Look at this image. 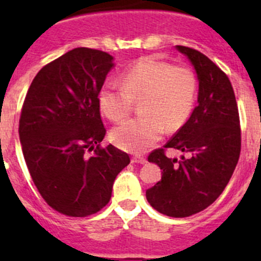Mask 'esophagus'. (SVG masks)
Listing matches in <instances>:
<instances>
[{
  "mask_svg": "<svg viewBox=\"0 0 261 261\" xmlns=\"http://www.w3.org/2000/svg\"><path fill=\"white\" fill-rule=\"evenodd\" d=\"M131 163H134V164H145L146 159L141 156H134L133 159H131Z\"/></svg>",
  "mask_w": 261,
  "mask_h": 261,
  "instance_id": "34e87169",
  "label": "esophagus"
}]
</instances>
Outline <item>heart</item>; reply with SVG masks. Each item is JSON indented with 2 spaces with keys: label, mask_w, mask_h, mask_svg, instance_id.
Returning a JSON list of instances; mask_svg holds the SVG:
<instances>
[{
  "label": "heart",
  "mask_w": 261,
  "mask_h": 261,
  "mask_svg": "<svg viewBox=\"0 0 261 261\" xmlns=\"http://www.w3.org/2000/svg\"><path fill=\"white\" fill-rule=\"evenodd\" d=\"M121 84L106 82L98 92V106L109 120L118 122L139 102L140 116L125 121L111 133L118 147L144 152L164 134L186 123L196 101L197 80L183 65H172L155 57L140 58L121 73Z\"/></svg>",
  "instance_id": "b5f03b06"
}]
</instances>
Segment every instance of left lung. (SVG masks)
I'll use <instances>...</instances> for the list:
<instances>
[{
  "instance_id": "left-lung-1",
  "label": "left lung",
  "mask_w": 261,
  "mask_h": 261,
  "mask_svg": "<svg viewBox=\"0 0 261 261\" xmlns=\"http://www.w3.org/2000/svg\"><path fill=\"white\" fill-rule=\"evenodd\" d=\"M198 77V105L189 120L164 147L188 152L170 160L155 149L147 160L159 165L162 180L146 191L152 208L169 217H188L203 211L227 186L241 150V130L235 93L227 75L201 51L175 46Z\"/></svg>"
}]
</instances>
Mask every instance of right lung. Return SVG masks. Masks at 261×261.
Returning <instances> with one entry per match:
<instances>
[{"instance_id":"1","label":"right lung","mask_w":261,"mask_h":261,"mask_svg":"<svg viewBox=\"0 0 261 261\" xmlns=\"http://www.w3.org/2000/svg\"><path fill=\"white\" fill-rule=\"evenodd\" d=\"M114 57L75 48L41 68L26 93L18 135L34 184L46 203L70 217H86L110 202L130 158L110 144L98 92Z\"/></svg>"}]
</instances>
